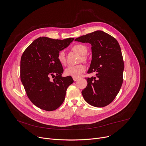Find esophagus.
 Here are the masks:
<instances>
[{
	"label": "esophagus",
	"instance_id": "esophagus-1",
	"mask_svg": "<svg viewBox=\"0 0 146 146\" xmlns=\"http://www.w3.org/2000/svg\"><path fill=\"white\" fill-rule=\"evenodd\" d=\"M73 78L74 81H76L78 80V78Z\"/></svg>",
	"mask_w": 146,
	"mask_h": 146
}]
</instances>
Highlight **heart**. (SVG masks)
I'll return each instance as SVG.
<instances>
[{
  "label": "heart",
  "mask_w": 146,
  "mask_h": 146,
  "mask_svg": "<svg viewBox=\"0 0 146 146\" xmlns=\"http://www.w3.org/2000/svg\"><path fill=\"white\" fill-rule=\"evenodd\" d=\"M72 50L81 55L80 60H82L83 62L87 61V57L86 56V55L88 52V49L85 45L81 44H76L72 47ZM57 58L61 65H65L66 64V59L64 51H60L59 52ZM86 70V68L85 66L82 64L76 66H69L65 69V74L67 76L72 77L73 78H78L82 73H84Z\"/></svg>",
  "instance_id": "1"
}]
</instances>
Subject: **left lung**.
Here are the masks:
<instances>
[{
    "instance_id": "left-lung-1",
    "label": "left lung",
    "mask_w": 146,
    "mask_h": 146,
    "mask_svg": "<svg viewBox=\"0 0 146 146\" xmlns=\"http://www.w3.org/2000/svg\"><path fill=\"white\" fill-rule=\"evenodd\" d=\"M74 41L91 44L92 60L88 73L96 77L86 78L88 84L81 92L90 105L105 107L118 94L123 82L124 64L119 43L110 35L102 31L83 35Z\"/></svg>"
}]
</instances>
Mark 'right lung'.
Wrapping results in <instances>:
<instances>
[{
  "instance_id": "obj_1",
  "label": "right lung",
  "mask_w": 146,
  "mask_h": 146,
  "mask_svg": "<svg viewBox=\"0 0 146 146\" xmlns=\"http://www.w3.org/2000/svg\"><path fill=\"white\" fill-rule=\"evenodd\" d=\"M74 39L40 37L35 40L23 54L21 80L28 97L37 108L53 111L63 103L67 88L73 80L70 76H62L64 69L57 56ZM51 76L54 77L52 80Z\"/></svg>"
}]
</instances>
